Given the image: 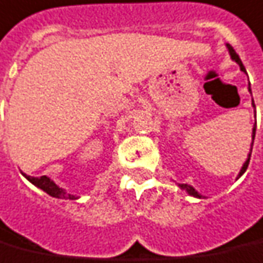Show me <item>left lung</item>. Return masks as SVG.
Instances as JSON below:
<instances>
[{
	"mask_svg": "<svg viewBox=\"0 0 263 263\" xmlns=\"http://www.w3.org/2000/svg\"><path fill=\"white\" fill-rule=\"evenodd\" d=\"M226 47H227V50H229V54H230L231 60H233V61H235L237 64H238V65H240L241 71L246 72V73H247L246 68H244V65H242V62H241L240 57H238V54L234 51V48L231 47L230 44H226ZM248 90H250V93H252V92H251V85H248ZM252 107L255 108V104H254V99H252ZM255 132H256V121H255V125H254V128H252V143H251V151H250V153H248V159H247L246 163H244V164H242V167H241L240 173H238V177H241L242 174H244V173H246L247 167H248V164H250L251 152H252V145H254V139H255ZM178 186H180L181 190H185V191L188 192V194H190L191 196H195V198H199V199H202V198H203V196H202L199 192L196 191L194 186L188 185V184H178Z\"/></svg>",
	"mask_w": 263,
	"mask_h": 263,
	"instance_id": "left-lung-1",
	"label": "left lung"
}]
</instances>
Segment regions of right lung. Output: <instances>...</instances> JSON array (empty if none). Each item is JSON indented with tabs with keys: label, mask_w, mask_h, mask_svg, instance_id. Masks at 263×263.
Instances as JSON below:
<instances>
[{
	"label": "right lung",
	"mask_w": 263,
	"mask_h": 263,
	"mask_svg": "<svg viewBox=\"0 0 263 263\" xmlns=\"http://www.w3.org/2000/svg\"><path fill=\"white\" fill-rule=\"evenodd\" d=\"M25 178L28 181H30L33 185L37 186L40 190H43L44 192H47L50 196H54V198H58V199H78L79 196L77 195H71V194H67V191L58 186L54 181L47 176H42V177H30L26 176L25 173H22Z\"/></svg>",
	"instance_id": "obj_1"
}]
</instances>
